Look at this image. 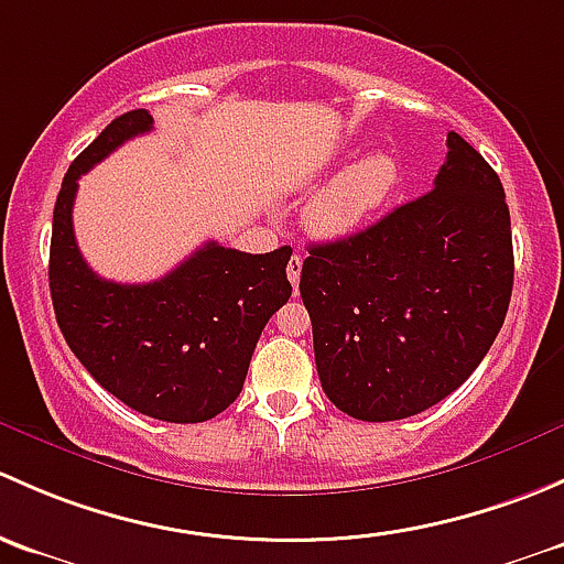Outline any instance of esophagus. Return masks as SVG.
I'll return each instance as SVG.
<instances>
[{
  "label": "esophagus",
  "instance_id": "obj_1",
  "mask_svg": "<svg viewBox=\"0 0 564 564\" xmlns=\"http://www.w3.org/2000/svg\"><path fill=\"white\" fill-rule=\"evenodd\" d=\"M301 265H304V258H301V254H293V258L288 260V280L293 288H299L301 282Z\"/></svg>",
  "mask_w": 564,
  "mask_h": 564
}]
</instances>
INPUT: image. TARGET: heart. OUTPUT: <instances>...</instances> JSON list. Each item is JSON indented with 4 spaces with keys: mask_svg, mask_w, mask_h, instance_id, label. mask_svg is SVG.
Masks as SVG:
<instances>
[{
    "mask_svg": "<svg viewBox=\"0 0 564 564\" xmlns=\"http://www.w3.org/2000/svg\"><path fill=\"white\" fill-rule=\"evenodd\" d=\"M399 178L402 167L391 152L364 154L312 197L306 225L321 239H345L361 230L391 200Z\"/></svg>",
    "mask_w": 564,
    "mask_h": 564,
    "instance_id": "obj_1",
    "label": "heart"
}]
</instances>
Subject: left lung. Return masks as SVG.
<instances>
[{
    "label": "left lung",
    "instance_id": "left-lung-1",
    "mask_svg": "<svg viewBox=\"0 0 564 564\" xmlns=\"http://www.w3.org/2000/svg\"><path fill=\"white\" fill-rule=\"evenodd\" d=\"M315 364L358 421H402L454 393L495 345L513 290V239L495 167L448 132L426 195L301 265Z\"/></svg>",
    "mask_w": 564,
    "mask_h": 564
}]
</instances>
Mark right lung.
<instances>
[{
	"mask_svg": "<svg viewBox=\"0 0 564 564\" xmlns=\"http://www.w3.org/2000/svg\"><path fill=\"white\" fill-rule=\"evenodd\" d=\"M152 121L143 108L121 113L67 167L51 230V301L69 350L108 393L156 421L200 423L241 393L265 323L293 293L284 271L293 249L249 254L208 241L156 282L97 276L73 234L78 178Z\"/></svg>",
	"mask_w": 564,
	"mask_h": 564,
	"instance_id": "1",
	"label": "right lung"
}]
</instances>
